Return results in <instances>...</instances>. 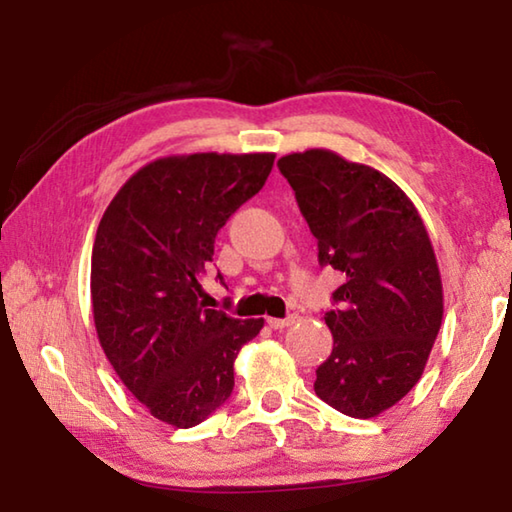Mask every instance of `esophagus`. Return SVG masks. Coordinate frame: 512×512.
Wrapping results in <instances>:
<instances>
[{
	"label": "esophagus",
	"mask_w": 512,
	"mask_h": 512,
	"mask_svg": "<svg viewBox=\"0 0 512 512\" xmlns=\"http://www.w3.org/2000/svg\"><path fill=\"white\" fill-rule=\"evenodd\" d=\"M296 320H298V316L291 314L287 318H268L266 323H268V327H273V329H284V327H289V325L296 323Z\"/></svg>",
	"instance_id": "esophagus-1"
}]
</instances>
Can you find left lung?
<instances>
[{"label": "left lung", "instance_id": "8db88e82", "mask_svg": "<svg viewBox=\"0 0 512 512\" xmlns=\"http://www.w3.org/2000/svg\"><path fill=\"white\" fill-rule=\"evenodd\" d=\"M318 239L320 266L345 282L325 311L334 348L314 391L350 418H375L418 384L443 323V282L418 210L391 178L327 149L277 160Z\"/></svg>", "mask_w": 512, "mask_h": 512}]
</instances>
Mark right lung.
<instances>
[{
    "label": "right lung",
    "mask_w": 512,
    "mask_h": 512,
    "mask_svg": "<svg viewBox=\"0 0 512 512\" xmlns=\"http://www.w3.org/2000/svg\"><path fill=\"white\" fill-rule=\"evenodd\" d=\"M273 160V153L155 160L126 180L99 223L90 273L99 343L128 391L178 429L225 404L241 345L264 327V318L207 309L201 277L216 232L264 187Z\"/></svg>",
    "instance_id": "add662e5"
}]
</instances>
